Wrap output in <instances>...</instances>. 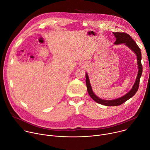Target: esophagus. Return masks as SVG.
Wrapping results in <instances>:
<instances>
[{"label":"esophagus","mask_w":150,"mask_h":150,"mask_svg":"<svg viewBox=\"0 0 150 150\" xmlns=\"http://www.w3.org/2000/svg\"><path fill=\"white\" fill-rule=\"evenodd\" d=\"M87 66V63H86V62H81L79 64V66L81 67H83V68L86 67Z\"/></svg>","instance_id":"1"}]
</instances>
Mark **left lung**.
<instances>
[{"label":"left lung","mask_w":150,"mask_h":150,"mask_svg":"<svg viewBox=\"0 0 150 150\" xmlns=\"http://www.w3.org/2000/svg\"><path fill=\"white\" fill-rule=\"evenodd\" d=\"M112 33L116 38V40L114 42L115 45H119L120 44H123L125 45H126L127 47H129L136 54V55H137L138 72L137 78H136L135 82L132 87V88L127 93L124 95V96L113 100H105L98 97L93 91L91 84L90 83L88 75L87 72L86 73V86H87V91L90 97L96 102L105 106H115L120 105L122 103L125 102L126 101H127V100H129V99H130L132 97H133L138 90L140 78L142 74V66L141 64L142 57H141V49L137 45V43L134 41L133 39L131 38V36L127 33H126L124 32L122 33L112 32Z\"/></svg>","instance_id":"left-lung-1"}]
</instances>
